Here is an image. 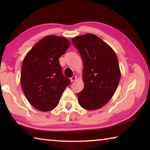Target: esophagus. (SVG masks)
Masks as SVG:
<instances>
[{
    "label": "esophagus",
    "mask_w": 150,
    "mask_h": 150,
    "mask_svg": "<svg viewBox=\"0 0 150 150\" xmlns=\"http://www.w3.org/2000/svg\"><path fill=\"white\" fill-rule=\"evenodd\" d=\"M75 79H76L75 76H73V77L70 78V80H71V82H73V81H75Z\"/></svg>",
    "instance_id": "1"
}]
</instances>
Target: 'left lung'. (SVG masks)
<instances>
[{
    "mask_svg": "<svg viewBox=\"0 0 150 150\" xmlns=\"http://www.w3.org/2000/svg\"><path fill=\"white\" fill-rule=\"evenodd\" d=\"M83 59L84 88L78 93V102L86 110L98 109L112 97L120 79L118 58L114 50L92 34L72 39Z\"/></svg>",
    "mask_w": 150,
    "mask_h": 150,
    "instance_id": "left-lung-1",
    "label": "left lung"
}]
</instances>
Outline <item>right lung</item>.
Masks as SVG:
<instances>
[{
	"label": "right lung",
	"instance_id": "add662e5",
	"mask_svg": "<svg viewBox=\"0 0 150 150\" xmlns=\"http://www.w3.org/2000/svg\"><path fill=\"white\" fill-rule=\"evenodd\" d=\"M69 45V41L64 37L47 35L25 56L20 83L28 100L37 110L47 112L55 108L71 83L63 76L59 62Z\"/></svg>",
	"mask_w": 150,
	"mask_h": 150
}]
</instances>
